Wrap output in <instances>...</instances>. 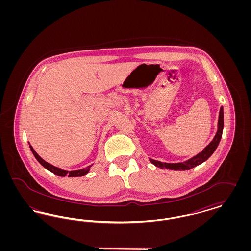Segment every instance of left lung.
Segmentation results:
<instances>
[{
  "label": "left lung",
  "mask_w": 251,
  "mask_h": 251,
  "mask_svg": "<svg viewBox=\"0 0 251 251\" xmlns=\"http://www.w3.org/2000/svg\"><path fill=\"white\" fill-rule=\"evenodd\" d=\"M223 128H224V112H223V107L221 106L219 110V116H218V121H217V131L215 133L214 139L210 142L208 146H206L203 149L202 151L198 153L197 155L190 158L187 161H184L182 163H163L160 161H156L153 159L150 158V162L154 165L155 167H160V168H167V169H173V170H188L191 169L193 167H197L206 160H208L211 155L215 152L218 144L221 140L222 137V132H223Z\"/></svg>",
  "instance_id": "8db88e82"
}]
</instances>
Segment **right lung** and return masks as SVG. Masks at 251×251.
Masks as SVG:
<instances>
[{
  "label": "right lung",
  "mask_w": 251,
  "mask_h": 251,
  "mask_svg": "<svg viewBox=\"0 0 251 251\" xmlns=\"http://www.w3.org/2000/svg\"><path fill=\"white\" fill-rule=\"evenodd\" d=\"M29 147H30L33 154L36 157V160L38 161V163L42 167H45L46 169H48L49 171L52 172L55 175H58L60 177H66V176H69V177H72H72H82L84 175H86L89 172L91 167L93 166V165H91V166H88V167L81 168V169H77V170H70V171L69 170H65V169L59 168V167H54V166L47 163L45 160H43L40 156L36 153V151L33 149V147L30 145V143H29Z\"/></svg>",
  "instance_id": "1"
}]
</instances>
